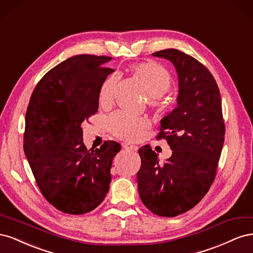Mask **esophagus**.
<instances>
[{
	"mask_svg": "<svg viewBox=\"0 0 253 253\" xmlns=\"http://www.w3.org/2000/svg\"><path fill=\"white\" fill-rule=\"evenodd\" d=\"M124 148L126 149V150H132V151H136L137 148L135 144H132V143H129V142H126V143H124Z\"/></svg>",
	"mask_w": 253,
	"mask_h": 253,
	"instance_id": "esophagus-1",
	"label": "esophagus"
}]
</instances>
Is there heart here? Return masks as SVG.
<instances>
[{
    "label": "heart",
    "instance_id": "b5f03b06",
    "mask_svg": "<svg viewBox=\"0 0 253 253\" xmlns=\"http://www.w3.org/2000/svg\"><path fill=\"white\" fill-rule=\"evenodd\" d=\"M134 73L144 84L152 104H159L162 97L171 86V76L163 66L155 62H144L133 67ZM118 81L116 75L106 79L101 88V99L109 101L113 98L115 86ZM111 129L121 138L135 140L138 139L148 126V121L132 113L118 111L109 118Z\"/></svg>",
    "mask_w": 253,
    "mask_h": 253
}]
</instances>
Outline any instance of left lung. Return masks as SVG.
I'll use <instances>...</instances> for the list:
<instances>
[{"label":"left lung","mask_w":253,"mask_h":253,"mask_svg":"<svg viewBox=\"0 0 253 253\" xmlns=\"http://www.w3.org/2000/svg\"><path fill=\"white\" fill-rule=\"evenodd\" d=\"M153 56L171 61L178 77L177 106L160 120L157 136L167 139L172 155L160 165L150 145L140 148L137 182L151 212L173 217L192 209L209 191L223 149L225 124L219 89L208 68L178 49Z\"/></svg>","instance_id":"left-lung-1"}]
</instances>
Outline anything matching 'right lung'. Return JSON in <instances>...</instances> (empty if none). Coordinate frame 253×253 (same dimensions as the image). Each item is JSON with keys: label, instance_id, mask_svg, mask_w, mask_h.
Returning a JSON list of instances; mask_svg holds the SVG:
<instances>
[{"label": "right lung", "instance_id": "obj_1", "mask_svg": "<svg viewBox=\"0 0 253 253\" xmlns=\"http://www.w3.org/2000/svg\"><path fill=\"white\" fill-rule=\"evenodd\" d=\"M111 57L78 55L44 75L30 97L25 117V156L43 196L68 214H84L109 192L113 158L120 143L87 150L81 124L98 111L99 95L114 72Z\"/></svg>", "mask_w": 253, "mask_h": 253}]
</instances>
